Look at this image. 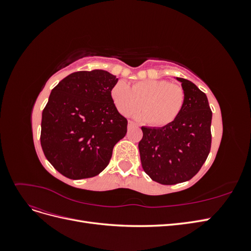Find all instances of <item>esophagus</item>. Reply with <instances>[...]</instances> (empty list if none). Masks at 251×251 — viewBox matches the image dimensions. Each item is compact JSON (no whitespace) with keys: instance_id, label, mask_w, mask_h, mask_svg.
<instances>
[{"instance_id":"1","label":"esophagus","mask_w":251,"mask_h":251,"mask_svg":"<svg viewBox=\"0 0 251 251\" xmlns=\"http://www.w3.org/2000/svg\"><path fill=\"white\" fill-rule=\"evenodd\" d=\"M135 126H136V124H134L133 121H128V124H127V128H128V130H131V128H133Z\"/></svg>"}]
</instances>
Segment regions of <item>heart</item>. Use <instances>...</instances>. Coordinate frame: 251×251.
I'll return each instance as SVG.
<instances>
[{
  "label": "heart",
  "instance_id": "b5f03b06",
  "mask_svg": "<svg viewBox=\"0 0 251 251\" xmlns=\"http://www.w3.org/2000/svg\"><path fill=\"white\" fill-rule=\"evenodd\" d=\"M111 96L117 110L127 115L141 108L134 117L148 120L154 126H163L176 119L185 103V91L181 85L164 79H148L128 87L118 81L111 90Z\"/></svg>",
  "mask_w": 251,
  "mask_h": 251
}]
</instances>
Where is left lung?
Wrapping results in <instances>:
<instances>
[{"label":"left lung","mask_w":251,"mask_h":251,"mask_svg":"<svg viewBox=\"0 0 251 251\" xmlns=\"http://www.w3.org/2000/svg\"><path fill=\"white\" fill-rule=\"evenodd\" d=\"M185 103L172 124L142 126L138 143L142 169L151 180L173 185L191 180L206 160L211 146V117L207 97L195 83L177 77Z\"/></svg>","instance_id":"obj_1"}]
</instances>
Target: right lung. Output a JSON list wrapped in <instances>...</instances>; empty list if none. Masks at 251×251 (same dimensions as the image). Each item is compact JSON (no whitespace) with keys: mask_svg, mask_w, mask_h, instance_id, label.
Instances as JSON below:
<instances>
[{"mask_svg":"<svg viewBox=\"0 0 251 251\" xmlns=\"http://www.w3.org/2000/svg\"><path fill=\"white\" fill-rule=\"evenodd\" d=\"M118 78L104 70L71 73L51 91L42 114L41 144L47 160L70 179L97 176L126 134L111 90Z\"/></svg>","mask_w":251,"mask_h":251,"instance_id":"1","label":"right lung"}]
</instances>
